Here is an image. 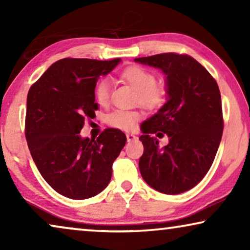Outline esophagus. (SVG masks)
Segmentation results:
<instances>
[{
  "mask_svg": "<svg viewBox=\"0 0 250 250\" xmlns=\"http://www.w3.org/2000/svg\"><path fill=\"white\" fill-rule=\"evenodd\" d=\"M126 139H127V142H131V141H134L136 136L134 134H132V133H127V134H126Z\"/></svg>",
  "mask_w": 250,
  "mask_h": 250,
  "instance_id": "1",
  "label": "esophagus"
}]
</instances>
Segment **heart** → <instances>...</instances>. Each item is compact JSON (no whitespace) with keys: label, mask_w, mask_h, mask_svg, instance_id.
<instances>
[{"label":"heart","mask_w":250,"mask_h":250,"mask_svg":"<svg viewBox=\"0 0 250 250\" xmlns=\"http://www.w3.org/2000/svg\"><path fill=\"white\" fill-rule=\"evenodd\" d=\"M122 77L138 91V100L145 107L156 109L160 107L165 101V87L162 84L156 83V75L152 71L140 66H131L123 71ZM110 81L108 78H102L99 81L94 90L98 104L104 107L107 105L110 101ZM140 118H141V114L138 110L116 109L108 115L107 122L112 127L123 129V131H129L135 127Z\"/></svg>","instance_id":"b5f03b06"}]
</instances>
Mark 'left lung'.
I'll return each instance as SVG.
<instances>
[{"instance_id":"1","label":"left lung","mask_w":250,"mask_h":250,"mask_svg":"<svg viewBox=\"0 0 250 250\" xmlns=\"http://www.w3.org/2000/svg\"><path fill=\"white\" fill-rule=\"evenodd\" d=\"M166 76V104L142 123L140 173L152 189L179 194L196 187L209 170L223 133L220 88L205 67L187 54L136 58ZM166 134L169 145L158 139Z\"/></svg>"}]
</instances>
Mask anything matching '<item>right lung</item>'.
Returning <instances> with one entry per match:
<instances>
[{
  "mask_svg": "<svg viewBox=\"0 0 250 250\" xmlns=\"http://www.w3.org/2000/svg\"><path fill=\"white\" fill-rule=\"evenodd\" d=\"M122 59L64 58L54 62L27 95L26 140L30 155L50 187L70 199L97 196L110 182L112 164L126 143L117 128L99 138H82L86 118L95 117V85Z\"/></svg>",
  "mask_w": 250,
  "mask_h": 250,
  "instance_id": "right-lung-1",
  "label": "right lung"
}]
</instances>
